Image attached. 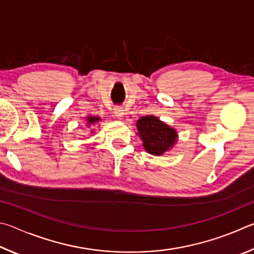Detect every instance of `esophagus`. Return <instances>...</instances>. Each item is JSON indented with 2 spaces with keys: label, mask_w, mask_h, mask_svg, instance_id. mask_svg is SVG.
Listing matches in <instances>:
<instances>
[{
  "label": "esophagus",
  "mask_w": 254,
  "mask_h": 254,
  "mask_svg": "<svg viewBox=\"0 0 254 254\" xmlns=\"http://www.w3.org/2000/svg\"><path fill=\"white\" fill-rule=\"evenodd\" d=\"M114 113H115V115H116V117H117L118 119H123L124 115H125V114H124V109L122 108V107H119V106L115 107Z\"/></svg>",
  "instance_id": "obj_1"
}]
</instances>
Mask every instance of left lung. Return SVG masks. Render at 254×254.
Instances as JSON below:
<instances>
[{"label":"left lung","instance_id":"8db88e82","mask_svg":"<svg viewBox=\"0 0 254 254\" xmlns=\"http://www.w3.org/2000/svg\"><path fill=\"white\" fill-rule=\"evenodd\" d=\"M137 129L143 146L149 154L163 155L176 141V130L155 116H145L137 122Z\"/></svg>","mask_w":254,"mask_h":254}]
</instances>
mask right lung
I'll list each match as a JSON object with an SVG mask.
<instances>
[{"label":"right lung","instance_id":"right-lung-1","mask_svg":"<svg viewBox=\"0 0 254 254\" xmlns=\"http://www.w3.org/2000/svg\"><path fill=\"white\" fill-rule=\"evenodd\" d=\"M87 120H88V123L89 124H93V123H97V122H99V117H87Z\"/></svg>","mask_w":254,"mask_h":254}]
</instances>
